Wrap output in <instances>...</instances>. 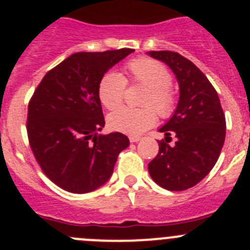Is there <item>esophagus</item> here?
Masks as SVG:
<instances>
[{
	"label": "esophagus",
	"mask_w": 250,
	"mask_h": 250,
	"mask_svg": "<svg viewBox=\"0 0 250 250\" xmlns=\"http://www.w3.org/2000/svg\"><path fill=\"white\" fill-rule=\"evenodd\" d=\"M128 140H130V142H138V141L141 140V137H138V136H130V137H128Z\"/></svg>",
	"instance_id": "obj_1"
}]
</instances>
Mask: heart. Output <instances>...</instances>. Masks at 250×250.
<instances>
[{"label": "heart", "mask_w": 250, "mask_h": 250, "mask_svg": "<svg viewBox=\"0 0 250 250\" xmlns=\"http://www.w3.org/2000/svg\"><path fill=\"white\" fill-rule=\"evenodd\" d=\"M124 71L125 76L115 71H108L102 76L98 83V98L107 109L113 110L122 104L126 83L146 86L147 92L142 100L145 108L123 107L108 117V126L112 130L136 136L155 124V110L159 117L169 118L176 107V96L171 88V74L154 59H131L124 65Z\"/></svg>", "instance_id": "1"}]
</instances>
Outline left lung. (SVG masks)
Returning <instances> with one entry per match:
<instances>
[{"instance_id": "1", "label": "left lung", "mask_w": 250, "mask_h": 250, "mask_svg": "<svg viewBox=\"0 0 250 250\" xmlns=\"http://www.w3.org/2000/svg\"><path fill=\"white\" fill-rule=\"evenodd\" d=\"M176 75L180 100L171 119L163 127L165 140L148 164L155 184L169 191H185L201 182L219 159L226 136V120L219 96L206 75L177 52L152 51ZM177 137L172 146L171 136Z\"/></svg>"}]
</instances>
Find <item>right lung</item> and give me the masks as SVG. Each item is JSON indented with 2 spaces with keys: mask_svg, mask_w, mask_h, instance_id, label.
Returning <instances> with one entry per match:
<instances>
[{
  "mask_svg": "<svg viewBox=\"0 0 250 250\" xmlns=\"http://www.w3.org/2000/svg\"><path fill=\"white\" fill-rule=\"evenodd\" d=\"M135 49L78 52L48 71L29 101V145L43 174L71 193H87L112 176L130 142L104 126L98 83L105 71Z\"/></svg>",
  "mask_w": 250,
  "mask_h": 250,
  "instance_id": "right-lung-1",
  "label": "right lung"
}]
</instances>
